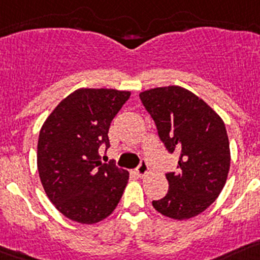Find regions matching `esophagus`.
I'll return each mask as SVG.
<instances>
[{
    "label": "esophagus",
    "instance_id": "esophagus-1",
    "mask_svg": "<svg viewBox=\"0 0 260 260\" xmlns=\"http://www.w3.org/2000/svg\"><path fill=\"white\" fill-rule=\"evenodd\" d=\"M148 170H149V166H148V164H146V161H144V159L140 162V165L136 168V173L139 177H143V175H145V174L148 173Z\"/></svg>",
    "mask_w": 260,
    "mask_h": 260
}]
</instances>
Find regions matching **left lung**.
I'll list each match as a JSON object with an SVG mask.
<instances>
[{
    "label": "left lung",
    "instance_id": "1",
    "mask_svg": "<svg viewBox=\"0 0 260 260\" xmlns=\"http://www.w3.org/2000/svg\"><path fill=\"white\" fill-rule=\"evenodd\" d=\"M169 153H179L177 171L166 174L169 191L152 204L175 220L198 216L217 199L230 168L226 128L216 112L180 86L140 92Z\"/></svg>",
    "mask_w": 260,
    "mask_h": 260
}]
</instances>
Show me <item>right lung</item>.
<instances>
[{"instance_id": "1", "label": "right lung", "mask_w": 260, "mask_h": 260, "mask_svg": "<svg viewBox=\"0 0 260 260\" xmlns=\"http://www.w3.org/2000/svg\"><path fill=\"white\" fill-rule=\"evenodd\" d=\"M129 91L78 89L58 103L43 124L38 170L47 196L65 217L95 224L114 212L129 173L99 161L110 148L108 129Z\"/></svg>"}]
</instances>
